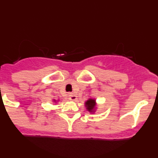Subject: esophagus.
Instances as JSON below:
<instances>
[{"label": "esophagus", "instance_id": "obj_1", "mask_svg": "<svg viewBox=\"0 0 158 158\" xmlns=\"http://www.w3.org/2000/svg\"><path fill=\"white\" fill-rule=\"evenodd\" d=\"M69 99L70 100H73V101H75V100H77V96H75V95L72 94V93H70V94L69 95Z\"/></svg>", "mask_w": 158, "mask_h": 158}]
</instances>
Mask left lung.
<instances>
[{
	"mask_svg": "<svg viewBox=\"0 0 158 158\" xmlns=\"http://www.w3.org/2000/svg\"><path fill=\"white\" fill-rule=\"evenodd\" d=\"M86 107L89 111H93L94 110L95 105H96V100H93V99H90V100H88L85 103Z\"/></svg>",
	"mask_w": 158,
	"mask_h": 158,
	"instance_id": "8db88e82",
	"label": "left lung"
}]
</instances>
